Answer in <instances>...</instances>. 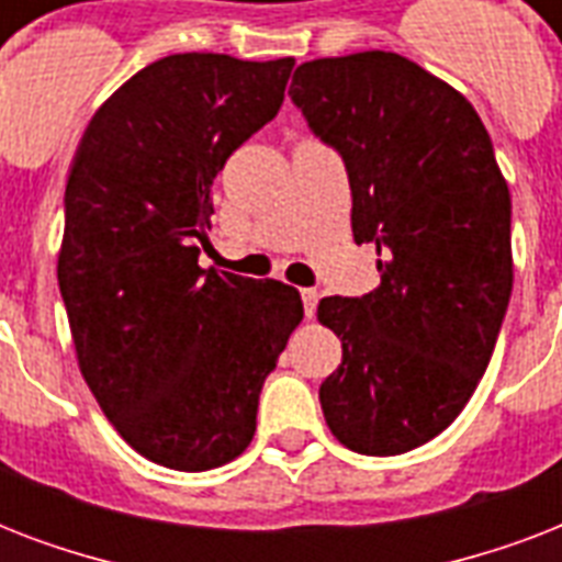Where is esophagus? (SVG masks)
Listing matches in <instances>:
<instances>
[{"label": "esophagus", "mask_w": 562, "mask_h": 562, "mask_svg": "<svg viewBox=\"0 0 562 562\" xmlns=\"http://www.w3.org/2000/svg\"><path fill=\"white\" fill-rule=\"evenodd\" d=\"M300 297H303V308H306V317L315 315L317 300H321V294H317L315 289H303V291H300Z\"/></svg>", "instance_id": "34e87169"}]
</instances>
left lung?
I'll list each match as a JSON object with an SVG mask.
<instances>
[{
	"instance_id": "left-lung-1",
	"label": "left lung",
	"mask_w": 562,
	"mask_h": 562,
	"mask_svg": "<svg viewBox=\"0 0 562 562\" xmlns=\"http://www.w3.org/2000/svg\"><path fill=\"white\" fill-rule=\"evenodd\" d=\"M341 154L352 238L379 289L324 297L341 338L321 384L326 426L359 454H402L454 423L487 370L514 289L510 192L461 92L396 52L300 64L289 90Z\"/></svg>"
}]
</instances>
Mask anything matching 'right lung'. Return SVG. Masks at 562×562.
Masks as SVG:
<instances>
[{"label": "right lung", "mask_w": 562, "mask_h": 562, "mask_svg": "<svg viewBox=\"0 0 562 562\" xmlns=\"http://www.w3.org/2000/svg\"><path fill=\"white\" fill-rule=\"evenodd\" d=\"M294 57L154 60L83 131L66 183L57 282L83 382L122 440L180 472L224 467L303 321L280 280L203 271L212 180L268 125Z\"/></svg>", "instance_id": "add662e5"}]
</instances>
